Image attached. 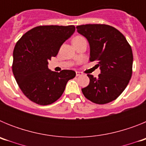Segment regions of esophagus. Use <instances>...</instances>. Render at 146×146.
I'll use <instances>...</instances> for the list:
<instances>
[{
  "label": "esophagus",
  "instance_id": "34e87169",
  "mask_svg": "<svg viewBox=\"0 0 146 146\" xmlns=\"http://www.w3.org/2000/svg\"><path fill=\"white\" fill-rule=\"evenodd\" d=\"M81 75H82V73H81V72H76V76L78 77V76H81Z\"/></svg>",
  "mask_w": 146,
  "mask_h": 146
}]
</instances>
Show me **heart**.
Wrapping results in <instances>:
<instances>
[{
  "label": "heart",
  "instance_id": "heart-1",
  "mask_svg": "<svg viewBox=\"0 0 146 146\" xmlns=\"http://www.w3.org/2000/svg\"><path fill=\"white\" fill-rule=\"evenodd\" d=\"M83 38V37L80 36H76L74 38Z\"/></svg>",
  "mask_w": 146,
  "mask_h": 146
}]
</instances>
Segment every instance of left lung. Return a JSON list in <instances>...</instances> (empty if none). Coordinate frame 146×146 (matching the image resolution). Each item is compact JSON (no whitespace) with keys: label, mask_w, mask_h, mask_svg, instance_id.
<instances>
[{"label":"left lung","mask_w":146,"mask_h":146,"mask_svg":"<svg viewBox=\"0 0 146 146\" xmlns=\"http://www.w3.org/2000/svg\"><path fill=\"white\" fill-rule=\"evenodd\" d=\"M77 32L90 44V61H96L101 74L98 77L87 74L90 82L82 88L85 97L92 102L104 104L116 99L124 91L132 74L133 54L125 36L104 24L77 25Z\"/></svg>","instance_id":"obj_1"}]
</instances>
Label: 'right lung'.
<instances>
[{
  "label": "right lung",
  "mask_w": 146,
  "mask_h": 146,
  "mask_svg": "<svg viewBox=\"0 0 146 146\" xmlns=\"http://www.w3.org/2000/svg\"><path fill=\"white\" fill-rule=\"evenodd\" d=\"M74 25H40L18 40L13 52L12 72L27 98L36 104H52L61 96L74 71L51 72L48 60L55 57L66 40L74 33Z\"/></svg>",
  "instance_id": "obj_1"
}]
</instances>
